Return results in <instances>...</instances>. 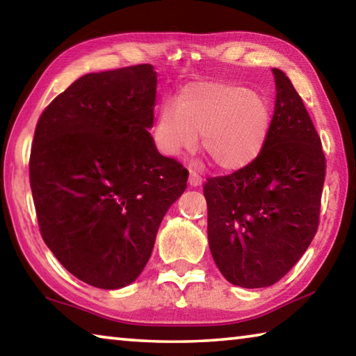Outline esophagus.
<instances>
[{"instance_id":"34e87169","label":"esophagus","mask_w":356,"mask_h":356,"mask_svg":"<svg viewBox=\"0 0 356 356\" xmlns=\"http://www.w3.org/2000/svg\"><path fill=\"white\" fill-rule=\"evenodd\" d=\"M188 184L191 186H200L202 184V177L197 174L195 170H190V179H188Z\"/></svg>"}]
</instances>
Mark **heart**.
I'll list each match as a JSON object with an SVG mask.
<instances>
[{"instance_id": "1", "label": "heart", "mask_w": 356, "mask_h": 356, "mask_svg": "<svg viewBox=\"0 0 356 356\" xmlns=\"http://www.w3.org/2000/svg\"><path fill=\"white\" fill-rule=\"evenodd\" d=\"M272 114L267 100L236 83H191L156 111L152 141L161 155L176 159L202 147L221 170L254 161L267 141Z\"/></svg>"}]
</instances>
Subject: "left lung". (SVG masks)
Returning <instances> with one entry per match:
<instances>
[{"label":"left lung","mask_w":356,"mask_h":356,"mask_svg":"<svg viewBox=\"0 0 356 356\" xmlns=\"http://www.w3.org/2000/svg\"><path fill=\"white\" fill-rule=\"evenodd\" d=\"M275 113L257 159L227 176L209 177V246L232 284L280 281L308 250L318 227L327 160L303 100L280 69Z\"/></svg>","instance_id":"1"}]
</instances>
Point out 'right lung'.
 Masks as SVG:
<instances>
[{
    "mask_svg": "<svg viewBox=\"0 0 356 356\" xmlns=\"http://www.w3.org/2000/svg\"><path fill=\"white\" fill-rule=\"evenodd\" d=\"M150 64L86 74L42 111L29 156L40 236L86 284L120 289L152 254L188 171L155 149Z\"/></svg>",
    "mask_w": 356,
    "mask_h": 356,
    "instance_id": "add662e5",
    "label": "right lung"
}]
</instances>
